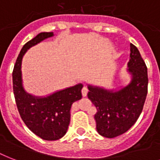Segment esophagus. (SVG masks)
Returning <instances> with one entry per match:
<instances>
[{"instance_id":"1","label":"esophagus","mask_w":160,"mask_h":160,"mask_svg":"<svg viewBox=\"0 0 160 160\" xmlns=\"http://www.w3.org/2000/svg\"><path fill=\"white\" fill-rule=\"evenodd\" d=\"M81 93H82V95L84 97H85L86 95H87V93H88V89L85 86L82 88V90H81Z\"/></svg>"}]
</instances>
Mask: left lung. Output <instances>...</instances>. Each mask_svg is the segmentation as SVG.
<instances>
[{
  "label": "left lung",
  "instance_id": "left-lung-1",
  "mask_svg": "<svg viewBox=\"0 0 160 160\" xmlns=\"http://www.w3.org/2000/svg\"><path fill=\"white\" fill-rule=\"evenodd\" d=\"M127 71L131 76L128 85L108 90L88 85V98L96 107V130L106 138H114L131 128L141 114L148 92L147 67L139 50L130 44Z\"/></svg>",
  "mask_w": 160,
  "mask_h": 160
}]
</instances>
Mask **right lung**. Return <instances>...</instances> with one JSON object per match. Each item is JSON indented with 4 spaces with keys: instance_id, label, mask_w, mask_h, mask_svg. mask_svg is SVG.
<instances>
[{
    "instance_id": "add662e5",
    "label": "right lung",
    "mask_w": 160,
    "mask_h": 160,
    "mask_svg": "<svg viewBox=\"0 0 160 160\" xmlns=\"http://www.w3.org/2000/svg\"><path fill=\"white\" fill-rule=\"evenodd\" d=\"M53 32H41L24 45L12 73L13 91L21 119L34 134L45 140H56L67 132L70 121V109L74 102L82 98V84L58 90L47 96H35L23 87L21 61L29 49L52 37Z\"/></svg>"
}]
</instances>
